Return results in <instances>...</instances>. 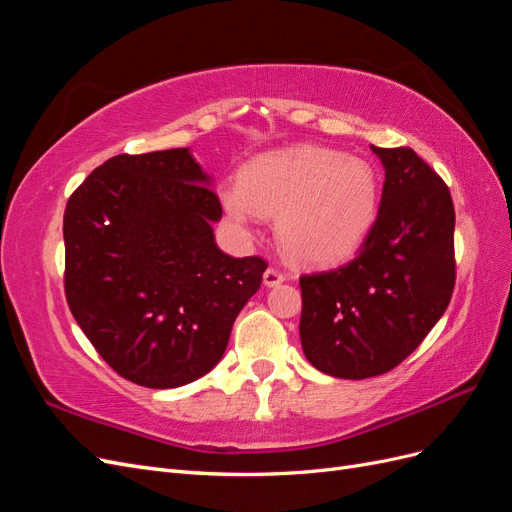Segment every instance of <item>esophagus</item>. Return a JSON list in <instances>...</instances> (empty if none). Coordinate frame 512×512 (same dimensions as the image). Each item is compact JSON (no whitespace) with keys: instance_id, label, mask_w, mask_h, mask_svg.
I'll use <instances>...</instances> for the list:
<instances>
[{"instance_id":"1","label":"esophagus","mask_w":512,"mask_h":512,"mask_svg":"<svg viewBox=\"0 0 512 512\" xmlns=\"http://www.w3.org/2000/svg\"><path fill=\"white\" fill-rule=\"evenodd\" d=\"M262 280H265L267 286H280L282 282H286V273L280 267H269Z\"/></svg>"}]
</instances>
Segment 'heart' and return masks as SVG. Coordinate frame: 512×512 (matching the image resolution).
I'll return each instance as SVG.
<instances>
[{
	"instance_id": "b5f03b06",
	"label": "heart",
	"mask_w": 512,
	"mask_h": 512,
	"mask_svg": "<svg viewBox=\"0 0 512 512\" xmlns=\"http://www.w3.org/2000/svg\"><path fill=\"white\" fill-rule=\"evenodd\" d=\"M228 218L247 226L254 215L275 218L284 252L324 265L354 252L374 226L378 177L365 160L324 147L265 153L239 175V190L222 196Z\"/></svg>"
}]
</instances>
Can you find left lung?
<instances>
[{
	"instance_id": "obj_1",
	"label": "left lung",
	"mask_w": 512,
	"mask_h": 512,
	"mask_svg": "<svg viewBox=\"0 0 512 512\" xmlns=\"http://www.w3.org/2000/svg\"><path fill=\"white\" fill-rule=\"evenodd\" d=\"M371 151L384 164L374 226L346 265L299 277L303 352L344 380L382 376L421 346L457 275L448 185L410 147Z\"/></svg>"
}]
</instances>
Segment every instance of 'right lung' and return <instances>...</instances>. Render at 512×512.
<instances>
[{"mask_svg": "<svg viewBox=\"0 0 512 512\" xmlns=\"http://www.w3.org/2000/svg\"><path fill=\"white\" fill-rule=\"evenodd\" d=\"M188 149L119 153L72 192L64 290L74 320L121 378L175 389L211 371L267 260L213 239L222 203Z\"/></svg>", "mask_w": 512, "mask_h": 512, "instance_id": "obj_1", "label": "right lung"}]
</instances>
